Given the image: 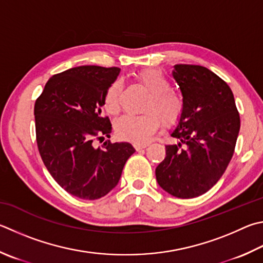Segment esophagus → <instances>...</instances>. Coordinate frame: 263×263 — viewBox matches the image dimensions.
Here are the masks:
<instances>
[{"instance_id":"1","label":"esophagus","mask_w":263,"mask_h":263,"mask_svg":"<svg viewBox=\"0 0 263 263\" xmlns=\"http://www.w3.org/2000/svg\"><path fill=\"white\" fill-rule=\"evenodd\" d=\"M148 146V144H135V148L137 151H140V149H144Z\"/></svg>"}]
</instances>
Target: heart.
<instances>
[{"mask_svg":"<svg viewBox=\"0 0 263 263\" xmlns=\"http://www.w3.org/2000/svg\"><path fill=\"white\" fill-rule=\"evenodd\" d=\"M138 82L149 92L144 115H124L115 124L117 136L122 139L130 140L136 144H145L151 139L160 125V121L165 126H171L179 121L184 110V102L178 94L169 90L170 82L157 69L142 70L138 74ZM122 84L114 82L104 94L103 104L108 114L115 115L121 103Z\"/></svg>","mask_w":263,"mask_h":263,"instance_id":"1","label":"heart"}]
</instances>
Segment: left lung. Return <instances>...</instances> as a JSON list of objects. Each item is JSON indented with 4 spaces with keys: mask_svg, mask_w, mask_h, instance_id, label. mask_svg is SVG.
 Wrapping results in <instances>:
<instances>
[{
    "mask_svg": "<svg viewBox=\"0 0 263 263\" xmlns=\"http://www.w3.org/2000/svg\"><path fill=\"white\" fill-rule=\"evenodd\" d=\"M173 77L183 95L184 110L156 166L159 185L176 198L199 197L226 171L240 128L239 114L228 84L201 65L177 64Z\"/></svg>",
    "mask_w": 263,
    "mask_h": 263,
    "instance_id": "1",
    "label": "left lung"
}]
</instances>
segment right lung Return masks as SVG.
I'll return each mask as SVG.
<instances>
[{
  "mask_svg": "<svg viewBox=\"0 0 263 263\" xmlns=\"http://www.w3.org/2000/svg\"><path fill=\"white\" fill-rule=\"evenodd\" d=\"M119 68L82 65L49 78L34 106L36 144L41 159L57 184L74 197L95 200L118 184L135 148L109 138L111 123L102 116L104 94Z\"/></svg>",
  "mask_w": 263,
  "mask_h": 263,
  "instance_id": "1",
  "label": "right lung"
}]
</instances>
